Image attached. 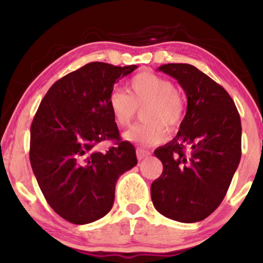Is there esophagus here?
I'll return each instance as SVG.
<instances>
[{
	"mask_svg": "<svg viewBox=\"0 0 263 263\" xmlns=\"http://www.w3.org/2000/svg\"><path fill=\"white\" fill-rule=\"evenodd\" d=\"M136 155H137L138 161H142V159L147 158V157L151 156V152H149V151L143 149V148H137V149H136Z\"/></svg>",
	"mask_w": 263,
	"mask_h": 263,
	"instance_id": "1",
	"label": "esophagus"
}]
</instances>
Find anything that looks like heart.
I'll list each match as a JSON object with an SVG mask.
<instances>
[{
    "label": "heart",
    "instance_id": "heart-1",
    "mask_svg": "<svg viewBox=\"0 0 263 263\" xmlns=\"http://www.w3.org/2000/svg\"><path fill=\"white\" fill-rule=\"evenodd\" d=\"M142 111L144 123L131 127L123 140L141 146H155L167 140V128L174 129L183 121L184 101L170 80L152 71L135 75L127 84V92L114 90L108 96V108L115 122L126 127Z\"/></svg>",
    "mask_w": 263,
    "mask_h": 263
}]
</instances>
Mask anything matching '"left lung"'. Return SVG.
<instances>
[{"label":"left lung","mask_w":263,"mask_h":263,"mask_svg":"<svg viewBox=\"0 0 263 263\" xmlns=\"http://www.w3.org/2000/svg\"><path fill=\"white\" fill-rule=\"evenodd\" d=\"M185 91L186 114L176 137L155 151L163 164L151 185L157 211L180 222L201 221L219 206L241 158V120L226 90L190 64H164Z\"/></svg>","instance_id":"8db88e82"}]
</instances>
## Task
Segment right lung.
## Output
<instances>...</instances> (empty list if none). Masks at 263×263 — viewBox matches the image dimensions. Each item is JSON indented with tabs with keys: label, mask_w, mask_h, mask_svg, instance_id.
<instances>
[{
	"label": "right lung",
	"mask_w": 263,
	"mask_h": 263,
	"mask_svg": "<svg viewBox=\"0 0 263 263\" xmlns=\"http://www.w3.org/2000/svg\"><path fill=\"white\" fill-rule=\"evenodd\" d=\"M137 65L93 62L65 75L48 90L31 126L29 159L45 200L77 225L105 216L121 174L137 164L135 147L121 141L108 96ZM115 139L106 153L96 149Z\"/></svg>",
	"instance_id": "add662e5"
}]
</instances>
